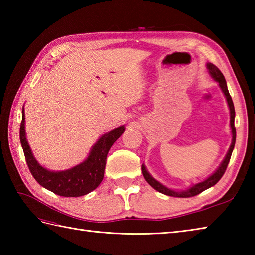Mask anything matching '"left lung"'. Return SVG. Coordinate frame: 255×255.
Returning a JSON list of instances; mask_svg holds the SVG:
<instances>
[{"label": "left lung", "instance_id": "left-lung-1", "mask_svg": "<svg viewBox=\"0 0 255 255\" xmlns=\"http://www.w3.org/2000/svg\"><path fill=\"white\" fill-rule=\"evenodd\" d=\"M207 68L209 70V73L211 74V77H213L217 82L219 83V86L223 90L224 94L227 99V102H228V105H229V110H230V126H231V131H232V143L230 145V149L228 151V153H227L225 160L223 161V163L218 167V170L216 171L213 175H210L207 180H205L202 183H198L196 185L192 186L191 188H188L187 191H184V192H175V191H172V189L167 188L165 186L162 185L158 181H155L154 178L151 176L148 171L145 170L144 165L142 164L141 169H142V174L145 178V181H147L151 186H152L156 191L167 195V196H173V197H192V196H196V195L200 194L202 192H204L205 189H207L211 186H214L216 183H218V181L220 180L223 175L225 174V172L227 170V166L229 164V161L231 158V154H232V151H234L235 148V143H236V127H235V116H236V112H235V106H234V102H232L231 96L229 94V91L228 88H227V83H226V80L224 74L221 73L220 70L215 66L213 63H208L207 64Z\"/></svg>", "mask_w": 255, "mask_h": 255}]
</instances>
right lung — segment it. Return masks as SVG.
Listing matches in <instances>:
<instances>
[{
	"instance_id": "1",
	"label": "right lung",
	"mask_w": 255,
	"mask_h": 255,
	"mask_svg": "<svg viewBox=\"0 0 255 255\" xmlns=\"http://www.w3.org/2000/svg\"><path fill=\"white\" fill-rule=\"evenodd\" d=\"M125 127L121 126L105 133L93 149L89 158L72 169L62 172H51L37 163L25 136V113L21 111L19 139L25 154L26 163L35 180L48 191L64 197H79L89 194L100 185L106 165L107 153L113 143L122 136Z\"/></svg>"
}]
</instances>
